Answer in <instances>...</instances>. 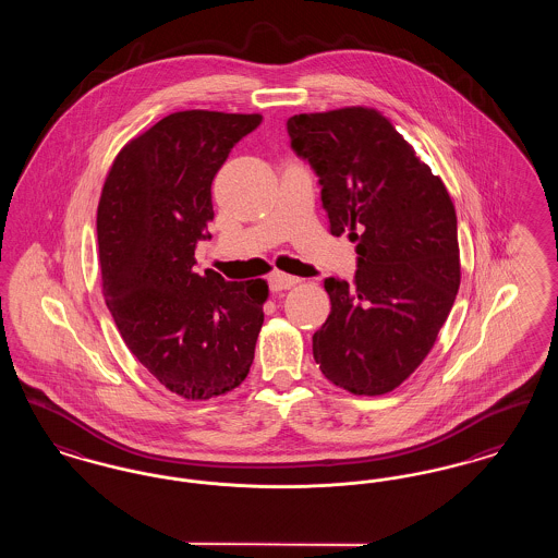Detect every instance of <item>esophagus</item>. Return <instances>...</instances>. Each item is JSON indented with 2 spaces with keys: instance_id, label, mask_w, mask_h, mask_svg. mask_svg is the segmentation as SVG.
<instances>
[{
  "instance_id": "obj_1",
  "label": "esophagus",
  "mask_w": 558,
  "mask_h": 558,
  "mask_svg": "<svg viewBox=\"0 0 558 558\" xmlns=\"http://www.w3.org/2000/svg\"><path fill=\"white\" fill-rule=\"evenodd\" d=\"M269 289L271 291H287V289H291L294 287L296 282H299V278L296 276H291V274H282V271H274L271 276H269Z\"/></svg>"
}]
</instances>
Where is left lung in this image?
<instances>
[{
  "label": "left lung",
  "mask_w": 558,
  "mask_h": 558,
  "mask_svg": "<svg viewBox=\"0 0 558 558\" xmlns=\"http://www.w3.org/2000/svg\"><path fill=\"white\" fill-rule=\"evenodd\" d=\"M287 132L318 175L330 234L357 242L353 284L324 280L332 307L314 360L355 396L387 393L421 366L460 287L450 194L372 108L294 114Z\"/></svg>",
  "instance_id": "left-lung-1"
}]
</instances>
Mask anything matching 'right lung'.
<instances>
[{
	"instance_id": "right-lung-1",
	"label": "right lung",
	"mask_w": 558,
	"mask_h": 558,
	"mask_svg": "<svg viewBox=\"0 0 558 558\" xmlns=\"http://www.w3.org/2000/svg\"><path fill=\"white\" fill-rule=\"evenodd\" d=\"M262 114L184 110L132 140L108 171L98 248L108 310L135 360L186 399L246 378L264 324V280L196 274L213 219L211 184Z\"/></svg>"
}]
</instances>
